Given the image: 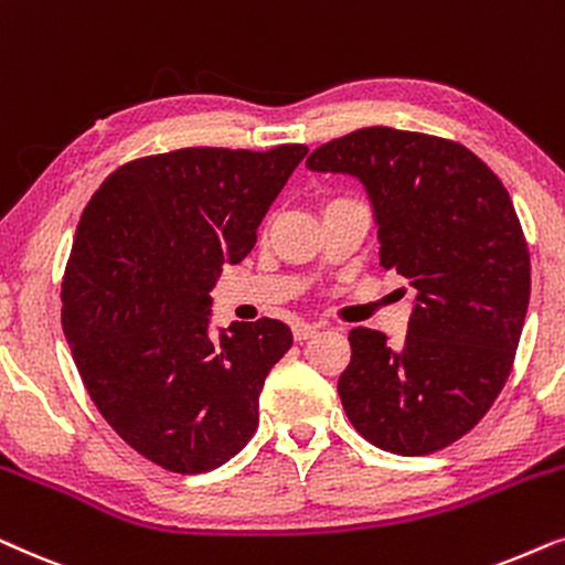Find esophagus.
<instances>
[{"label":"esophagus","instance_id":"34e87169","mask_svg":"<svg viewBox=\"0 0 565 565\" xmlns=\"http://www.w3.org/2000/svg\"><path fill=\"white\" fill-rule=\"evenodd\" d=\"M291 330H295V341L302 343V341H310V338L318 333L320 328L312 326V322H297V326L291 328Z\"/></svg>","mask_w":565,"mask_h":565}]
</instances>
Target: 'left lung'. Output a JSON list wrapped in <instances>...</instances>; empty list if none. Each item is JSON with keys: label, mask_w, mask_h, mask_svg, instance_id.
Returning a JSON list of instances; mask_svg holds the SVG:
<instances>
[{"label": "left lung", "mask_w": 565, "mask_h": 565, "mask_svg": "<svg viewBox=\"0 0 565 565\" xmlns=\"http://www.w3.org/2000/svg\"><path fill=\"white\" fill-rule=\"evenodd\" d=\"M307 168L361 180L380 263L416 289L401 345L380 330L349 333L345 416L385 452L452 445L499 397L530 305V253L509 191L468 147L390 126L328 141Z\"/></svg>", "instance_id": "8db88e82"}]
</instances>
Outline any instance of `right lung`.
Segmentation results:
<instances>
[{
    "label": "right lung",
    "mask_w": 565,
    "mask_h": 565,
    "mask_svg": "<svg viewBox=\"0 0 565 565\" xmlns=\"http://www.w3.org/2000/svg\"><path fill=\"white\" fill-rule=\"evenodd\" d=\"M305 145L188 147L120 164L74 232L62 326L89 397L120 439L164 470L206 472L258 426L281 320L209 335L212 289L253 250Z\"/></svg>",
    "instance_id": "right-lung-1"
}]
</instances>
